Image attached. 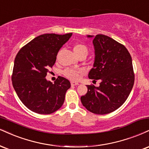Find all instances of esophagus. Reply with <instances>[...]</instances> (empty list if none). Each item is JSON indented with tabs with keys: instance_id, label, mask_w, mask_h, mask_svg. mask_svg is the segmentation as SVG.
<instances>
[{
	"instance_id": "1",
	"label": "esophagus",
	"mask_w": 149,
	"mask_h": 149,
	"mask_svg": "<svg viewBox=\"0 0 149 149\" xmlns=\"http://www.w3.org/2000/svg\"><path fill=\"white\" fill-rule=\"evenodd\" d=\"M71 85L72 86H76V85H79V84H78V82H71Z\"/></svg>"
}]
</instances>
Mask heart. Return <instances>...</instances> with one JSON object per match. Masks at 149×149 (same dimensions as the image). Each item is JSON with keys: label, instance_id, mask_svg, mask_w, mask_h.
<instances>
[{"label": "heart", "instance_id": "heart-1", "mask_svg": "<svg viewBox=\"0 0 149 149\" xmlns=\"http://www.w3.org/2000/svg\"><path fill=\"white\" fill-rule=\"evenodd\" d=\"M73 51L77 56L80 55H87L88 49L87 46L82 44H76L73 46ZM82 73V70L76 68H67L63 71V74L68 79L71 80H78Z\"/></svg>", "mask_w": 149, "mask_h": 149}]
</instances>
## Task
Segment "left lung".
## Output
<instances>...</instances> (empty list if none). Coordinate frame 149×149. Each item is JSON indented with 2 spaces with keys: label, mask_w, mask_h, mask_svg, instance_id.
<instances>
[{
  "label": "left lung",
  "mask_w": 149,
  "mask_h": 149,
  "mask_svg": "<svg viewBox=\"0 0 149 149\" xmlns=\"http://www.w3.org/2000/svg\"><path fill=\"white\" fill-rule=\"evenodd\" d=\"M93 44L95 60L88 76L101 82L99 87L87 85V94L80 100L89 112L105 114L117 110L126 101L133 87L135 73L131 56L123 44L104 35H96Z\"/></svg>",
  "instance_id": "8db88e82"
}]
</instances>
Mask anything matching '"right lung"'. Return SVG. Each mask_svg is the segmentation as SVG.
<instances>
[{
    "label": "right lung",
    "instance_id": "right-lung-1",
    "mask_svg": "<svg viewBox=\"0 0 149 149\" xmlns=\"http://www.w3.org/2000/svg\"><path fill=\"white\" fill-rule=\"evenodd\" d=\"M72 33L44 34L23 46L14 60L12 81L19 99L30 110L49 114L63 105L71 83L58 76L54 83L45 77L56 61L59 50Z\"/></svg>",
    "mask_w": 149,
    "mask_h": 149
}]
</instances>
